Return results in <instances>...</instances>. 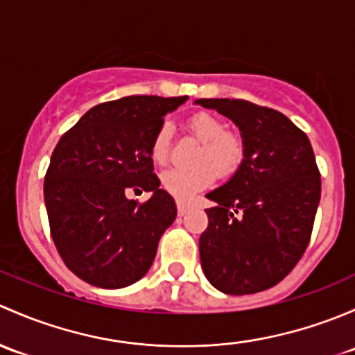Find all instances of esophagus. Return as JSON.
<instances>
[{
    "label": "esophagus",
    "instance_id": "esophagus-1",
    "mask_svg": "<svg viewBox=\"0 0 355 355\" xmlns=\"http://www.w3.org/2000/svg\"><path fill=\"white\" fill-rule=\"evenodd\" d=\"M176 205H178V215H181V217H182V215L186 214V211L189 210L188 203H184V202H178Z\"/></svg>",
    "mask_w": 355,
    "mask_h": 355
}]
</instances>
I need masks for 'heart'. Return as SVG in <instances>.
<instances>
[{"instance_id":"b5f03b06","label":"heart","mask_w":355,"mask_h":355,"mask_svg":"<svg viewBox=\"0 0 355 355\" xmlns=\"http://www.w3.org/2000/svg\"><path fill=\"white\" fill-rule=\"evenodd\" d=\"M188 130L202 141L193 157V167H171L160 174L162 188L178 200H189L196 193L214 184L215 173L229 178L239 169L246 155V145L241 135L227 131V126L218 116L210 112H196L188 119ZM173 128L164 123L157 130L150 145L153 162L166 164L171 155Z\"/></svg>"}]
</instances>
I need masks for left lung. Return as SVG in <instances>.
<instances>
[{"instance_id":"1","label":"left lung","mask_w":355,"mask_h":355,"mask_svg":"<svg viewBox=\"0 0 355 355\" xmlns=\"http://www.w3.org/2000/svg\"><path fill=\"white\" fill-rule=\"evenodd\" d=\"M195 104L232 119L246 145L236 174L207 195L208 227L200 259L208 282L244 295L277 286L304 254L321 196V179L304 131L275 109L243 98Z\"/></svg>"}]
</instances>
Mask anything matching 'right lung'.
Segmentation results:
<instances>
[{
    "mask_svg": "<svg viewBox=\"0 0 355 355\" xmlns=\"http://www.w3.org/2000/svg\"><path fill=\"white\" fill-rule=\"evenodd\" d=\"M186 101L130 96L104 102L58 141L44 178L51 236L64 265L90 286H131L152 266L178 210L159 188L150 145L164 116ZM128 189L153 196L138 204L125 198Z\"/></svg>",
    "mask_w": 355,
    "mask_h": 355,
    "instance_id": "add662e5",
    "label": "right lung"
}]
</instances>
